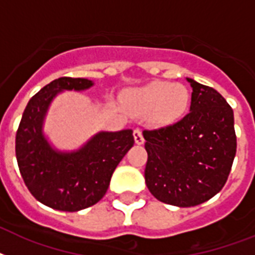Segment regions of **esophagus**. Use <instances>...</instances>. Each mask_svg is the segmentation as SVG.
<instances>
[{
    "label": "esophagus",
    "instance_id": "1",
    "mask_svg": "<svg viewBox=\"0 0 255 255\" xmlns=\"http://www.w3.org/2000/svg\"><path fill=\"white\" fill-rule=\"evenodd\" d=\"M133 137H134V142L137 144V145H141V144H144V136H142V132L141 129H134L133 131Z\"/></svg>",
    "mask_w": 255,
    "mask_h": 255
}]
</instances>
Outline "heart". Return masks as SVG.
<instances>
[{
  "mask_svg": "<svg viewBox=\"0 0 255 255\" xmlns=\"http://www.w3.org/2000/svg\"><path fill=\"white\" fill-rule=\"evenodd\" d=\"M127 106L140 115L150 113L153 122L174 123L186 113L190 94L186 86L169 81H152L126 94Z\"/></svg>",
  "mask_w": 255,
  "mask_h": 255,
  "instance_id": "heart-1",
  "label": "heart"
}]
</instances>
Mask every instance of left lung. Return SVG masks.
<instances>
[{
    "label": "left lung",
    "instance_id": "1",
    "mask_svg": "<svg viewBox=\"0 0 255 255\" xmlns=\"http://www.w3.org/2000/svg\"><path fill=\"white\" fill-rule=\"evenodd\" d=\"M190 113L167 127L145 129V183L160 202L194 207L210 200L231 173L237 140L233 110L215 89L186 78Z\"/></svg>",
    "mask_w": 255,
    "mask_h": 255
}]
</instances>
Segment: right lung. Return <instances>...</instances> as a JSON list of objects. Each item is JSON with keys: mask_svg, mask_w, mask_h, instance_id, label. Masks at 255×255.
<instances>
[{"mask_svg": "<svg viewBox=\"0 0 255 255\" xmlns=\"http://www.w3.org/2000/svg\"><path fill=\"white\" fill-rule=\"evenodd\" d=\"M88 78L60 77L28 101L15 136L20 175L35 199L53 210L76 212L98 203L111 175L133 146L132 129L98 132L81 148L63 152L53 148L43 132L53 98L64 90H86Z\"/></svg>", "mask_w": 255, "mask_h": 255, "instance_id": "obj_1", "label": "right lung"}]
</instances>
